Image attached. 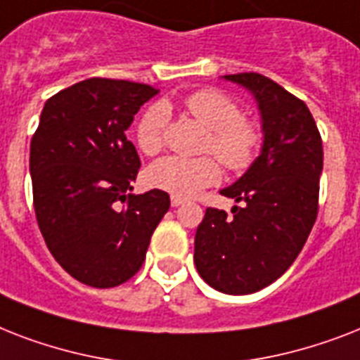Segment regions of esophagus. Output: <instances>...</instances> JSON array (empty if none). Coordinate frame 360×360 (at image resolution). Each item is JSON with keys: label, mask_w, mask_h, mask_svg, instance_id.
Instances as JSON below:
<instances>
[{"label": "esophagus", "mask_w": 360, "mask_h": 360, "mask_svg": "<svg viewBox=\"0 0 360 360\" xmlns=\"http://www.w3.org/2000/svg\"><path fill=\"white\" fill-rule=\"evenodd\" d=\"M183 203H185V200H183V198L172 196V207H179V205H183Z\"/></svg>", "instance_id": "34e87169"}]
</instances>
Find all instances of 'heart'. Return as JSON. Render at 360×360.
Wrapping results in <instances>:
<instances>
[{
    "label": "heart",
    "instance_id": "1",
    "mask_svg": "<svg viewBox=\"0 0 360 360\" xmlns=\"http://www.w3.org/2000/svg\"><path fill=\"white\" fill-rule=\"evenodd\" d=\"M186 112L209 130L203 151L213 153L230 172H245L254 164L263 132L259 123L245 117L236 98L228 93L205 87L185 98ZM169 112L164 104H153L136 124V143L146 155H157L164 147ZM222 177L217 159L207 157L160 158L147 169V183L153 188L177 198H192L217 185Z\"/></svg>",
    "mask_w": 360,
    "mask_h": 360
}]
</instances>
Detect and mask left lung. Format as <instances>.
Here are the masks:
<instances>
[{
	"instance_id": "obj_1",
	"label": "left lung",
	"mask_w": 360,
	"mask_h": 360,
	"mask_svg": "<svg viewBox=\"0 0 360 360\" xmlns=\"http://www.w3.org/2000/svg\"><path fill=\"white\" fill-rule=\"evenodd\" d=\"M248 87L263 117L262 155L236 185L220 191L243 207L228 217L207 207L194 239V263L211 288L254 293L291 267L319 211L323 141L301 98L257 72L226 75Z\"/></svg>"
}]
</instances>
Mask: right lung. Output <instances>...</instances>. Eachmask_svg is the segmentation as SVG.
Masks as SVG:
<instances>
[{
  "mask_svg": "<svg viewBox=\"0 0 360 360\" xmlns=\"http://www.w3.org/2000/svg\"><path fill=\"white\" fill-rule=\"evenodd\" d=\"M155 95L147 84L89 78L42 108L30 147L37 224L82 284L104 290L132 278L169 209L168 192L130 194L141 162L124 132Z\"/></svg>",
  "mask_w": 360,
  "mask_h": 360,
  "instance_id": "add662e5",
  "label": "right lung"
}]
</instances>
